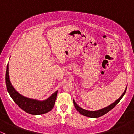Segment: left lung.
<instances>
[{"label":"left lung","instance_id":"obj_1","mask_svg":"<svg viewBox=\"0 0 134 134\" xmlns=\"http://www.w3.org/2000/svg\"><path fill=\"white\" fill-rule=\"evenodd\" d=\"M126 90H127V88L125 89V91H124V93L122 94V95L120 97L119 99H118L115 103H113L110 104V105L108 106V107L104 108L101 109V110H98V111H87V110H84V109L81 108V107H79V106L76 103V102H75L74 100H73V103L75 106V108H76V110H77V111H79L81 115H84V116H88V117H91V118H98V117H99V116H103V115L106 114V113H108V112L110 111V110H112V109H113V108H114L115 106L118 103H119V101L121 100V98H123V96H124V94H125Z\"/></svg>","mask_w":134,"mask_h":134}]
</instances>
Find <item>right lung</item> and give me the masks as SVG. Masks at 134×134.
<instances>
[{"label": "right lung", "mask_w": 134, "mask_h": 134, "mask_svg": "<svg viewBox=\"0 0 134 134\" xmlns=\"http://www.w3.org/2000/svg\"><path fill=\"white\" fill-rule=\"evenodd\" d=\"M6 87L8 93L13 101L27 113L31 115H42L51 111L55 105L57 91L47 100L40 101L23 96L14 89L10 84L9 76V66L7 65L5 74Z\"/></svg>", "instance_id": "right-lung-1"}]
</instances>
